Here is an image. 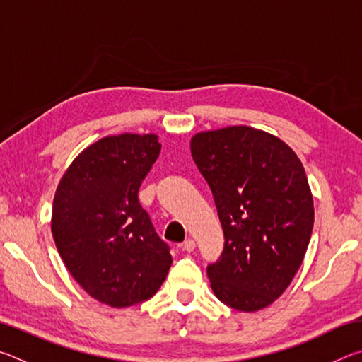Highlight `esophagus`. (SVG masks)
<instances>
[{"label": "esophagus", "mask_w": 362, "mask_h": 362, "mask_svg": "<svg viewBox=\"0 0 362 362\" xmlns=\"http://www.w3.org/2000/svg\"><path fill=\"white\" fill-rule=\"evenodd\" d=\"M194 247H196V243L193 240H187L185 243L182 244V249L185 250V252H193Z\"/></svg>", "instance_id": "34e87169"}]
</instances>
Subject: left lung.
<instances>
[{
  "label": "left lung",
  "instance_id": "1",
  "mask_svg": "<svg viewBox=\"0 0 362 362\" xmlns=\"http://www.w3.org/2000/svg\"><path fill=\"white\" fill-rule=\"evenodd\" d=\"M212 189L225 249L207 268L220 302L244 313L267 308L296 276L313 231V194L303 164L279 137L249 126L189 140Z\"/></svg>",
  "mask_w": 362,
  "mask_h": 362
}]
</instances>
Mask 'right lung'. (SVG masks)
<instances>
[{
    "mask_svg": "<svg viewBox=\"0 0 362 362\" xmlns=\"http://www.w3.org/2000/svg\"><path fill=\"white\" fill-rule=\"evenodd\" d=\"M161 151L156 134H118L90 144L60 179L51 231L76 283L113 308L155 296L173 263L139 203Z\"/></svg>",
    "mask_w": 362,
    "mask_h": 362,
    "instance_id": "obj_1",
    "label": "right lung"
}]
</instances>
